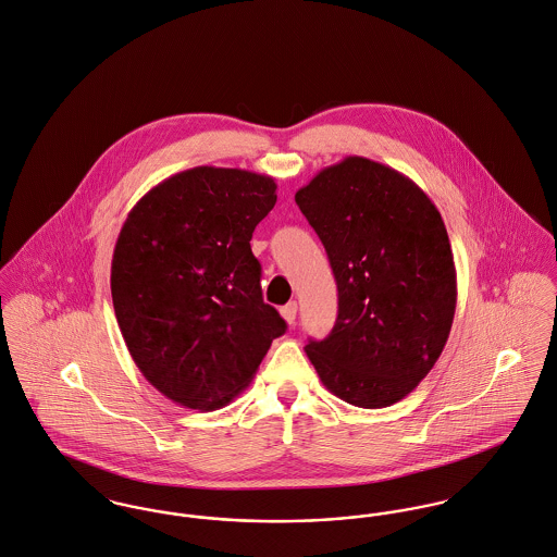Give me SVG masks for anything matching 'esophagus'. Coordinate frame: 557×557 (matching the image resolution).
I'll return each instance as SVG.
<instances>
[{
    "instance_id": "1",
    "label": "esophagus",
    "mask_w": 557,
    "mask_h": 557,
    "mask_svg": "<svg viewBox=\"0 0 557 557\" xmlns=\"http://www.w3.org/2000/svg\"><path fill=\"white\" fill-rule=\"evenodd\" d=\"M281 314H283V319H285L289 325H294V323H296V314H298V302L285 304V306L281 308Z\"/></svg>"
}]
</instances>
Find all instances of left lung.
Masks as SVG:
<instances>
[{
	"label": "left lung",
	"mask_w": 557,
	"mask_h": 557,
	"mask_svg": "<svg viewBox=\"0 0 557 557\" xmlns=\"http://www.w3.org/2000/svg\"><path fill=\"white\" fill-rule=\"evenodd\" d=\"M338 287V317L306 355L321 383L359 408L408 396L443 354L456 263L443 216L398 170L345 157L296 194Z\"/></svg>",
	"instance_id": "obj_1"
}]
</instances>
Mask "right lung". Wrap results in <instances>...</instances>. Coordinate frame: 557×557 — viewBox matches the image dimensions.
Masks as SVG:
<instances>
[{"label":"right lung","mask_w":557,"mask_h":557,"mask_svg":"<svg viewBox=\"0 0 557 557\" xmlns=\"http://www.w3.org/2000/svg\"><path fill=\"white\" fill-rule=\"evenodd\" d=\"M274 203V178L200 165L152 187L127 214L110 268L114 314L136 366L172 403L227 405L285 334L261 298L251 251Z\"/></svg>","instance_id":"add662e5"}]
</instances>
